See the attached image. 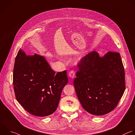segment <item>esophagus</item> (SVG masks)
Returning <instances> with one entry per match:
<instances>
[{
  "label": "esophagus",
  "instance_id": "obj_1",
  "mask_svg": "<svg viewBox=\"0 0 135 135\" xmlns=\"http://www.w3.org/2000/svg\"><path fill=\"white\" fill-rule=\"evenodd\" d=\"M75 72L74 70H70L69 72V77H70L71 78H73L75 77Z\"/></svg>",
  "mask_w": 135,
  "mask_h": 135
}]
</instances>
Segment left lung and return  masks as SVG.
<instances>
[{
  "mask_svg": "<svg viewBox=\"0 0 135 135\" xmlns=\"http://www.w3.org/2000/svg\"><path fill=\"white\" fill-rule=\"evenodd\" d=\"M74 85L82 107L95 115L108 113L117 106L126 88L120 54L109 51L103 57L92 51L82 58Z\"/></svg>",
  "mask_w": 135,
  "mask_h": 135,
  "instance_id": "8db88e82",
  "label": "left lung"
}]
</instances>
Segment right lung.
I'll list each match as a JSON object with an SVG mask.
<instances>
[{"mask_svg": "<svg viewBox=\"0 0 135 135\" xmlns=\"http://www.w3.org/2000/svg\"><path fill=\"white\" fill-rule=\"evenodd\" d=\"M68 81L66 70L56 74L43 57L27 56L19 50L14 67V89L17 101L30 113L38 117L52 114Z\"/></svg>", "mask_w": 135, "mask_h": 135, "instance_id": "right-lung-1", "label": "right lung"}]
</instances>
